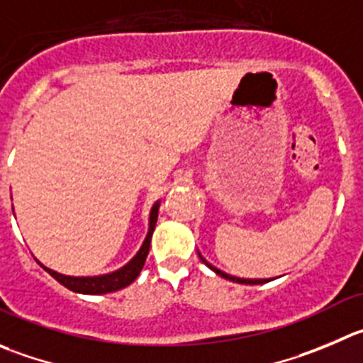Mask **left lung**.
Returning <instances> with one entry per match:
<instances>
[{"instance_id": "1", "label": "left lung", "mask_w": 363, "mask_h": 363, "mask_svg": "<svg viewBox=\"0 0 363 363\" xmlns=\"http://www.w3.org/2000/svg\"><path fill=\"white\" fill-rule=\"evenodd\" d=\"M199 258H201V260H203V264H205L206 267H210V269H212V271L216 272V274H219L220 278H224V279H230V281H235V283H244V285H260V283H267V281H271V279H246V278H237V276L226 274V272H224V271H220V269L213 267V265H212V264H208V262H206L205 258L201 257V255H199Z\"/></svg>"}]
</instances>
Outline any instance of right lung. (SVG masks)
I'll return each instance as SVG.
<instances>
[{
    "label": "right lung",
    "mask_w": 363,
    "mask_h": 363,
    "mask_svg": "<svg viewBox=\"0 0 363 363\" xmlns=\"http://www.w3.org/2000/svg\"><path fill=\"white\" fill-rule=\"evenodd\" d=\"M158 208H160V201H157L153 205L150 212V230H147V235L144 239L143 246L140 250L137 251L135 257L132 260L128 262L124 267L117 269V271L108 272V274H101V276H65L60 274V272L53 271V269L46 267V265L40 264V267L44 271L50 272L55 279H57L60 285L67 287L69 291L78 292V294H108V292H116L121 291V289L128 287L130 283L135 281L137 276L140 274L144 267V262H146L147 253H150V244H151V235H153L155 224H157L158 219Z\"/></svg>",
    "instance_id": "right-lung-1"
}]
</instances>
